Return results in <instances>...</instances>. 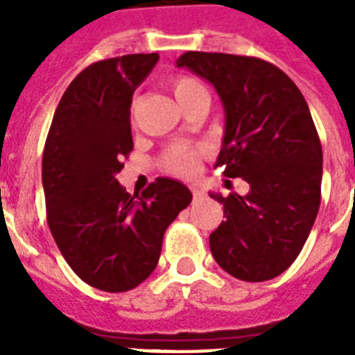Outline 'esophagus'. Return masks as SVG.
<instances>
[{"label": "esophagus", "mask_w": 355, "mask_h": 355, "mask_svg": "<svg viewBox=\"0 0 355 355\" xmlns=\"http://www.w3.org/2000/svg\"><path fill=\"white\" fill-rule=\"evenodd\" d=\"M191 193H193V199H200V197H205V191L197 186H191Z\"/></svg>", "instance_id": "1"}]
</instances>
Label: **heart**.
Listing matches in <instances>:
<instances>
[{"instance_id": "obj_1", "label": "heart", "mask_w": 355, "mask_h": 355, "mask_svg": "<svg viewBox=\"0 0 355 355\" xmlns=\"http://www.w3.org/2000/svg\"><path fill=\"white\" fill-rule=\"evenodd\" d=\"M171 92L180 107H184L189 99H193L199 94H206L205 88L191 77H175L171 80ZM200 164V149L189 147V145H173L162 156L164 169L178 177H191L197 173Z\"/></svg>"}]
</instances>
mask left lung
<instances>
[{
    "label": "left lung",
    "mask_w": 355,
    "mask_h": 355,
    "mask_svg": "<svg viewBox=\"0 0 355 355\" xmlns=\"http://www.w3.org/2000/svg\"><path fill=\"white\" fill-rule=\"evenodd\" d=\"M177 66L217 90L227 123L216 167L250 186L243 197L210 193L227 217L210 234L211 254L237 280H270L297 259L320 206L322 145L308 103L261 58L188 51Z\"/></svg>",
    "instance_id": "obj_1"
}]
</instances>
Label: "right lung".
Listing matches in <instances>:
<instances>
[{
  "instance_id": "obj_1",
  "label": "right lung",
  "mask_w": 355,
  "mask_h": 355,
  "mask_svg": "<svg viewBox=\"0 0 355 355\" xmlns=\"http://www.w3.org/2000/svg\"><path fill=\"white\" fill-rule=\"evenodd\" d=\"M158 53L107 58L83 69L64 92L42 158L47 225L64 259L88 286L130 291L158 265L166 228L191 191L156 178L141 197L118 182L130 155L134 90Z\"/></svg>"
}]
</instances>
